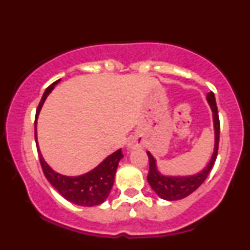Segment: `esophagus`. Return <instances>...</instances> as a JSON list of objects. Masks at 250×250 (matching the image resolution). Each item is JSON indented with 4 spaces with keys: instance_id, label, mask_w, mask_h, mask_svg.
I'll list each match as a JSON object with an SVG mask.
<instances>
[{
    "instance_id": "obj_1",
    "label": "esophagus",
    "mask_w": 250,
    "mask_h": 250,
    "mask_svg": "<svg viewBox=\"0 0 250 250\" xmlns=\"http://www.w3.org/2000/svg\"><path fill=\"white\" fill-rule=\"evenodd\" d=\"M141 146H142V142H141V141L137 138L131 139L128 143V148H130V149H135V148H139Z\"/></svg>"
}]
</instances>
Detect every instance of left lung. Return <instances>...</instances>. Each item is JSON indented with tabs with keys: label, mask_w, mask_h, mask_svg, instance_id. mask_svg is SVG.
<instances>
[{
	"label": "left lung",
	"mask_w": 250,
	"mask_h": 250,
	"mask_svg": "<svg viewBox=\"0 0 250 250\" xmlns=\"http://www.w3.org/2000/svg\"><path fill=\"white\" fill-rule=\"evenodd\" d=\"M207 101L210 105L213 112V124H214V134H215V144L214 151H213L212 157L208 164L204 167L200 172L192 176H164L157 170L156 161L152 156V154L147 152L148 161H149V171L147 175V181L152 189L157 193L158 197H161L164 200L175 201L180 200L188 197L190 193H192L194 190L200 187L201 184L211 171L213 165L217 156V149H219V141H220V119L219 112L215 103V97L213 92L208 93Z\"/></svg>",
	"instance_id": "8db88e82"
}]
</instances>
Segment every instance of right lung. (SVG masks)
Wrapping results in <instances>:
<instances>
[{"label":"right lung","mask_w":250,"mask_h":250,"mask_svg":"<svg viewBox=\"0 0 250 250\" xmlns=\"http://www.w3.org/2000/svg\"><path fill=\"white\" fill-rule=\"evenodd\" d=\"M59 82H60V80L56 81L49 87H47L46 92L43 93L42 101L39 103L37 111H36L35 140L38 149L40 164H42V171L49 183L67 201L82 207L98 206V204L105 201L107 197L109 196L110 190L113 186V181H115L118 164H119L121 158L124 157V154L121 152V148L118 149L115 153H112L111 155L106 157L94 169L86 172L84 175L74 177L58 174L44 162L37 142V128H36L37 126V118L47 96L51 93V90Z\"/></svg>","instance_id":"1"}]
</instances>
